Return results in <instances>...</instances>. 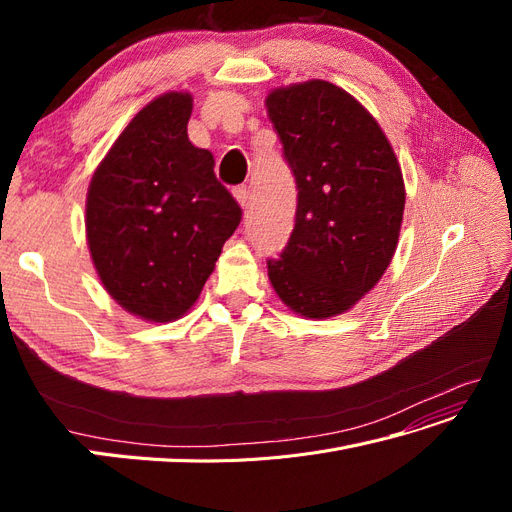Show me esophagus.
Segmentation results:
<instances>
[{
    "mask_svg": "<svg viewBox=\"0 0 512 512\" xmlns=\"http://www.w3.org/2000/svg\"><path fill=\"white\" fill-rule=\"evenodd\" d=\"M235 198L243 209H247V203H250V188H247V185H239V188H235Z\"/></svg>",
    "mask_w": 512,
    "mask_h": 512,
    "instance_id": "obj_1",
    "label": "esophagus"
}]
</instances>
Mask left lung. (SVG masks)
<instances>
[{
	"label": "left lung",
	"instance_id": "1",
	"mask_svg": "<svg viewBox=\"0 0 512 512\" xmlns=\"http://www.w3.org/2000/svg\"><path fill=\"white\" fill-rule=\"evenodd\" d=\"M267 113L299 190L269 280L292 312L337 316L391 265L406 205L399 162L378 121L333 83L273 89Z\"/></svg>",
	"mask_w": 512,
	"mask_h": 512
}]
</instances>
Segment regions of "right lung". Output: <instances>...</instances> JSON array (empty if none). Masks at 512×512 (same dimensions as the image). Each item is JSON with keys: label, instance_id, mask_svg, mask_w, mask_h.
Returning <instances> with one entry per match:
<instances>
[{"label": "right lung", "instance_id": "right-lung-1", "mask_svg": "<svg viewBox=\"0 0 512 512\" xmlns=\"http://www.w3.org/2000/svg\"><path fill=\"white\" fill-rule=\"evenodd\" d=\"M192 96L170 91L119 134L87 190V243L106 292L130 314L170 322L196 303L241 207L188 138Z\"/></svg>", "mask_w": 512, "mask_h": 512}]
</instances>
